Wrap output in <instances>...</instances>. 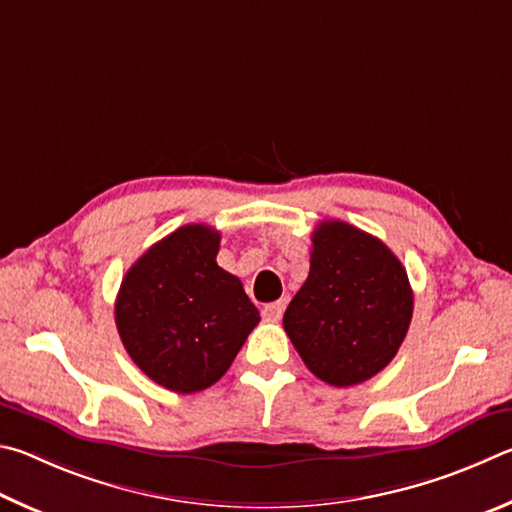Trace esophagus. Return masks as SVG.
<instances>
[{"label": "esophagus", "mask_w": 512, "mask_h": 512, "mask_svg": "<svg viewBox=\"0 0 512 512\" xmlns=\"http://www.w3.org/2000/svg\"><path fill=\"white\" fill-rule=\"evenodd\" d=\"M283 310H285V303L283 301H274V303H267L263 308V317L267 321H279L283 317Z\"/></svg>", "instance_id": "1"}]
</instances>
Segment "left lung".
Instances as JSON below:
<instances>
[{
  "label": "left lung",
  "instance_id": "8db88e82",
  "mask_svg": "<svg viewBox=\"0 0 512 512\" xmlns=\"http://www.w3.org/2000/svg\"><path fill=\"white\" fill-rule=\"evenodd\" d=\"M414 312L398 256L342 220L312 231L310 274L283 315L308 369L333 387H353L396 357Z\"/></svg>",
  "mask_w": 512,
  "mask_h": 512
}]
</instances>
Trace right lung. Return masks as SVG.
I'll return each instance as SVG.
<instances>
[{
	"label": "right lung",
	"mask_w": 512,
	"mask_h": 512,
	"mask_svg": "<svg viewBox=\"0 0 512 512\" xmlns=\"http://www.w3.org/2000/svg\"><path fill=\"white\" fill-rule=\"evenodd\" d=\"M220 233L186 224L155 242L128 274L114 319L132 362L152 382L195 393L218 382L261 315L215 263Z\"/></svg>",
	"instance_id": "obj_1"
}]
</instances>
